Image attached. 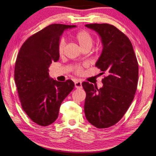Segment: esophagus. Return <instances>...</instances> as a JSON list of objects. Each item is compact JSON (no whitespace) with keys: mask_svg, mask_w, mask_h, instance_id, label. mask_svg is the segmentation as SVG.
Listing matches in <instances>:
<instances>
[{"mask_svg":"<svg viewBox=\"0 0 156 156\" xmlns=\"http://www.w3.org/2000/svg\"><path fill=\"white\" fill-rule=\"evenodd\" d=\"M75 86L76 88H82V84H81V81H76L75 82Z\"/></svg>","mask_w":156,"mask_h":156,"instance_id":"esophagus-1","label":"esophagus"}]
</instances>
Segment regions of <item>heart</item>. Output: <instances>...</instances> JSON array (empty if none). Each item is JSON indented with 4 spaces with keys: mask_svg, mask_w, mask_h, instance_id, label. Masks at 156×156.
I'll return each instance as SVG.
<instances>
[{
    "mask_svg": "<svg viewBox=\"0 0 156 156\" xmlns=\"http://www.w3.org/2000/svg\"><path fill=\"white\" fill-rule=\"evenodd\" d=\"M74 39H75L76 43H78L81 49H83V48H88V49H90L93 43V38H92L90 34L88 32L86 31V30H80V31L76 32L75 35L74 36ZM64 47V42L61 41L59 45H58V54L60 55H61L63 53ZM76 71L77 73H81L82 70H81V67H78L76 68Z\"/></svg>",
    "mask_w": 156,
    "mask_h": 156,
    "instance_id": "heart-1",
    "label": "heart"
}]
</instances>
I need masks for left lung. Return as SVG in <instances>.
I'll return each mask as SVG.
<instances>
[{"label": "left lung", "mask_w": 156, "mask_h": 156, "mask_svg": "<svg viewBox=\"0 0 156 156\" xmlns=\"http://www.w3.org/2000/svg\"><path fill=\"white\" fill-rule=\"evenodd\" d=\"M85 26L100 37L103 49L95 66L108 76L99 89L82 83L86 93L84 112L92 125L105 129L120 120L131 105L137 89L138 63L131 42L117 27L107 23Z\"/></svg>", "instance_id": "obj_1"}]
</instances>
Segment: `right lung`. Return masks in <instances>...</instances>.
Instances as JSON below:
<instances>
[{"mask_svg":"<svg viewBox=\"0 0 156 156\" xmlns=\"http://www.w3.org/2000/svg\"><path fill=\"white\" fill-rule=\"evenodd\" d=\"M76 25L52 24L28 38L19 50L15 63L14 81L22 108L41 126L53 123L60 106L75 83L61 82L49 75L52 62L59 58L58 45L64 30Z\"/></svg>","mask_w":156,"mask_h":156,"instance_id":"right-lung-1","label":"right lung"}]
</instances>
